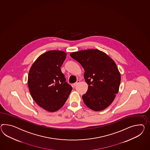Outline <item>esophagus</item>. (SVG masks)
<instances>
[{"mask_svg":"<svg viewBox=\"0 0 150 150\" xmlns=\"http://www.w3.org/2000/svg\"><path fill=\"white\" fill-rule=\"evenodd\" d=\"M80 81L79 80L77 81L76 82H75V83L74 84V86L75 87V86H76L77 85L80 83Z\"/></svg>","mask_w":150,"mask_h":150,"instance_id":"34e87169","label":"esophagus"}]
</instances>
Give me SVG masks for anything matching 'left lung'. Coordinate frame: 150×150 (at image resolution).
I'll list each match as a JSON object with an SVG mask.
<instances>
[{
    "label": "left lung",
    "mask_w": 150,
    "mask_h": 150,
    "mask_svg": "<svg viewBox=\"0 0 150 150\" xmlns=\"http://www.w3.org/2000/svg\"><path fill=\"white\" fill-rule=\"evenodd\" d=\"M70 56L84 69L88 84L82 95L85 105L95 111L105 110L113 102L119 91L120 74L113 60L105 52L88 49L72 52Z\"/></svg>",
    "instance_id": "obj_1"
}]
</instances>
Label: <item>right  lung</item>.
Wrapping results in <instances>:
<instances>
[{"mask_svg":"<svg viewBox=\"0 0 150 150\" xmlns=\"http://www.w3.org/2000/svg\"><path fill=\"white\" fill-rule=\"evenodd\" d=\"M66 56L64 51H47L30 69L28 82L30 94L40 107L49 112L62 108L73 89L61 70Z\"/></svg>","mask_w":150,"mask_h":150,"instance_id":"1","label":"right lung"}]
</instances>
